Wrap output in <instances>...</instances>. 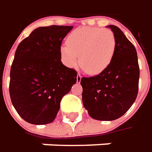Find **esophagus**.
<instances>
[{
  "instance_id": "34e87169",
  "label": "esophagus",
  "mask_w": 152,
  "mask_h": 152,
  "mask_svg": "<svg viewBox=\"0 0 152 152\" xmlns=\"http://www.w3.org/2000/svg\"><path fill=\"white\" fill-rule=\"evenodd\" d=\"M81 80V76L80 75V74H78V75L76 76V81H77V82H80Z\"/></svg>"
}]
</instances>
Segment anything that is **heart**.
Masks as SVG:
<instances>
[{
  "label": "heart",
  "mask_w": 152,
  "mask_h": 152,
  "mask_svg": "<svg viewBox=\"0 0 152 152\" xmlns=\"http://www.w3.org/2000/svg\"><path fill=\"white\" fill-rule=\"evenodd\" d=\"M116 39L110 29L85 27L74 30L67 38V44L60 47L63 61L68 67L79 64L88 75H97L112 61Z\"/></svg>",
  "instance_id": "heart-1"
}]
</instances>
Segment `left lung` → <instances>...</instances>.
Masks as SVG:
<instances>
[{
	"label": "left lung",
	"mask_w": 152,
	"mask_h": 152,
	"mask_svg": "<svg viewBox=\"0 0 152 152\" xmlns=\"http://www.w3.org/2000/svg\"><path fill=\"white\" fill-rule=\"evenodd\" d=\"M116 48L109 66L95 76L82 77V102L94 119L110 121L123 116L135 101L140 68L133 44L117 26L109 25Z\"/></svg>",
	"instance_id": "8db88e82"
}]
</instances>
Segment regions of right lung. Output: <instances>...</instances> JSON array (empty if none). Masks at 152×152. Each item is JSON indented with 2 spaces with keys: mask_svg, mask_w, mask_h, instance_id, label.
<instances>
[{
  "mask_svg": "<svg viewBox=\"0 0 152 152\" xmlns=\"http://www.w3.org/2000/svg\"><path fill=\"white\" fill-rule=\"evenodd\" d=\"M73 26L40 27L18 46L10 72L12 103L28 123L53 122L77 72L61 62L60 46Z\"/></svg>",
  "mask_w": 152,
  "mask_h": 152,
  "instance_id": "obj_1",
  "label": "right lung"
}]
</instances>
